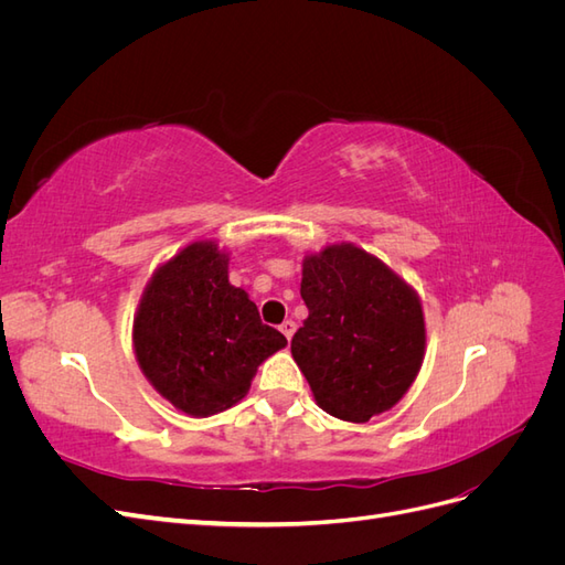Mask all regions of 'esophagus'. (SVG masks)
Here are the masks:
<instances>
[{
  "label": "esophagus",
  "mask_w": 565,
  "mask_h": 565,
  "mask_svg": "<svg viewBox=\"0 0 565 565\" xmlns=\"http://www.w3.org/2000/svg\"><path fill=\"white\" fill-rule=\"evenodd\" d=\"M295 330H297V322L295 320H285L282 324H280V332L287 337V341L292 339V334H295Z\"/></svg>",
  "instance_id": "34e87169"
}]
</instances>
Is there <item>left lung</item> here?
<instances>
[{
  "instance_id": "1",
  "label": "left lung",
  "mask_w": 565,
  "mask_h": 565,
  "mask_svg": "<svg viewBox=\"0 0 565 565\" xmlns=\"http://www.w3.org/2000/svg\"><path fill=\"white\" fill-rule=\"evenodd\" d=\"M309 309L292 358L324 413L363 424L396 405L417 380L426 324L419 295L396 270L353 243L303 256Z\"/></svg>"
}]
</instances>
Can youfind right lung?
<instances>
[{"mask_svg": "<svg viewBox=\"0 0 565 565\" xmlns=\"http://www.w3.org/2000/svg\"><path fill=\"white\" fill-rule=\"evenodd\" d=\"M231 256L195 241L160 264L134 313V353L150 386L191 417L241 403L268 355L287 339L262 322L243 287L228 282Z\"/></svg>", "mask_w": 565, "mask_h": 565, "instance_id": "add662e5", "label": "right lung"}]
</instances>
